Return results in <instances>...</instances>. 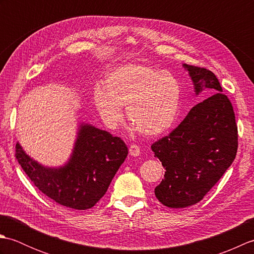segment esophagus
<instances>
[{
    "instance_id": "esophagus-1",
    "label": "esophagus",
    "mask_w": 254,
    "mask_h": 254,
    "mask_svg": "<svg viewBox=\"0 0 254 254\" xmlns=\"http://www.w3.org/2000/svg\"><path fill=\"white\" fill-rule=\"evenodd\" d=\"M128 153H130V155L133 156V157H136V156L141 154V150H139V147L137 145L133 144V145H130V147H128Z\"/></svg>"
}]
</instances>
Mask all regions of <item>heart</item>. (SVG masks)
<instances>
[{"label": "heart", "mask_w": 254, "mask_h": 254, "mask_svg": "<svg viewBox=\"0 0 254 254\" xmlns=\"http://www.w3.org/2000/svg\"><path fill=\"white\" fill-rule=\"evenodd\" d=\"M180 86L174 75L142 63H127L106 75L94 94L95 106L111 127L127 120L145 136H157L172 126L180 102Z\"/></svg>", "instance_id": "b5f03b06"}]
</instances>
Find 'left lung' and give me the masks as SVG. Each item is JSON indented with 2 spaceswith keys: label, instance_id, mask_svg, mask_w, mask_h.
<instances>
[{
  "label": "left lung",
  "instance_id": "1",
  "mask_svg": "<svg viewBox=\"0 0 254 254\" xmlns=\"http://www.w3.org/2000/svg\"><path fill=\"white\" fill-rule=\"evenodd\" d=\"M185 66L196 94L208 89L214 95L194 106L179 126L152 145L166 169L155 195L172 208L203 199L233 164L238 149L234 108L216 75L205 67Z\"/></svg>",
  "mask_w": 254,
  "mask_h": 254
}]
</instances>
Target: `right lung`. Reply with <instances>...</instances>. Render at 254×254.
I'll return each instance as SVG.
<instances>
[{
  "mask_svg": "<svg viewBox=\"0 0 254 254\" xmlns=\"http://www.w3.org/2000/svg\"><path fill=\"white\" fill-rule=\"evenodd\" d=\"M18 164L30 181L58 204L73 209H88L105 195L111 180L127 156L120 137L90 126L78 131L71 159L62 168L49 169L15 146Z\"/></svg>",
  "mask_w": 254,
  "mask_h": 254,
  "instance_id": "1",
  "label": "right lung"
}]
</instances>
